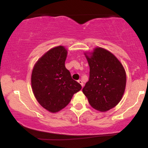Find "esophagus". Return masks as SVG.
Instances as JSON below:
<instances>
[{
    "label": "esophagus",
    "mask_w": 148,
    "mask_h": 148,
    "mask_svg": "<svg viewBox=\"0 0 148 148\" xmlns=\"http://www.w3.org/2000/svg\"><path fill=\"white\" fill-rule=\"evenodd\" d=\"M78 83H79V84L82 87L84 86V83H83V82H82V80H78Z\"/></svg>",
    "instance_id": "34e87169"
}]
</instances>
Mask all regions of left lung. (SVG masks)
I'll list each match as a JSON object with an SVG mask.
<instances>
[{
    "mask_svg": "<svg viewBox=\"0 0 148 148\" xmlns=\"http://www.w3.org/2000/svg\"><path fill=\"white\" fill-rule=\"evenodd\" d=\"M85 56L90 66V79L83 93L91 106L106 112L119 104L126 86V73L123 64L112 53L97 47Z\"/></svg>",
    "mask_w": 148,
    "mask_h": 148,
    "instance_id": "1",
    "label": "left lung"
}]
</instances>
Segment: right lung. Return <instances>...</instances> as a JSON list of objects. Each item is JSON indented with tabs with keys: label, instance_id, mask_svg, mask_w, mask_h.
Masks as SVG:
<instances>
[{
	"label": "right lung",
	"instance_id": "add662e5",
	"mask_svg": "<svg viewBox=\"0 0 148 148\" xmlns=\"http://www.w3.org/2000/svg\"><path fill=\"white\" fill-rule=\"evenodd\" d=\"M67 50L63 46L52 48L34 65L31 83L38 103L52 113L57 112L70 102L82 86L73 80L64 65Z\"/></svg>",
	"mask_w": 148,
	"mask_h": 148
}]
</instances>
